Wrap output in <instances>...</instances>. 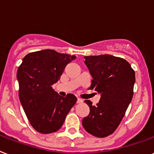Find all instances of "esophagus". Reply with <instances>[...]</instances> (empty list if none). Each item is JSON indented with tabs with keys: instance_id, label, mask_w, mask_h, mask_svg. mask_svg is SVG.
I'll use <instances>...</instances> for the list:
<instances>
[{
	"instance_id": "esophagus-1",
	"label": "esophagus",
	"mask_w": 154,
	"mask_h": 154,
	"mask_svg": "<svg viewBox=\"0 0 154 154\" xmlns=\"http://www.w3.org/2000/svg\"><path fill=\"white\" fill-rule=\"evenodd\" d=\"M83 101H82V99H81V98H77V103H82Z\"/></svg>"
}]
</instances>
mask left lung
Listing matches in <instances>:
<instances>
[{"instance_id": "obj_1", "label": "left lung", "mask_w": 154, "mask_h": 154, "mask_svg": "<svg viewBox=\"0 0 154 154\" xmlns=\"http://www.w3.org/2000/svg\"><path fill=\"white\" fill-rule=\"evenodd\" d=\"M84 58L92 77L90 89H94L101 97L96 106L85 100L90 113L82 119V126L94 137H106L116 131L132 102L135 72L124 59L111 55Z\"/></svg>"}]
</instances>
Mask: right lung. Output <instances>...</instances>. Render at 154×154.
<instances>
[{
	"label": "right lung",
	"instance_id": "add662e5",
	"mask_svg": "<svg viewBox=\"0 0 154 154\" xmlns=\"http://www.w3.org/2000/svg\"><path fill=\"white\" fill-rule=\"evenodd\" d=\"M75 56L46 49L27 54L17 69L19 99L31 126L49 134L58 131L77 102L72 94L59 95L52 89Z\"/></svg>",
	"mask_w": 154,
	"mask_h": 154
}]
</instances>
